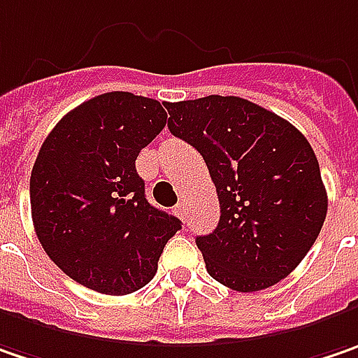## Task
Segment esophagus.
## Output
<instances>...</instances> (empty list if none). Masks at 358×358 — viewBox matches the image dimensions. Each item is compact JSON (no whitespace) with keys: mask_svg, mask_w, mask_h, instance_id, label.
I'll return each mask as SVG.
<instances>
[{"mask_svg":"<svg viewBox=\"0 0 358 358\" xmlns=\"http://www.w3.org/2000/svg\"><path fill=\"white\" fill-rule=\"evenodd\" d=\"M176 214H178V218L182 222H186V204H176Z\"/></svg>","mask_w":358,"mask_h":358,"instance_id":"34e87169","label":"esophagus"}]
</instances>
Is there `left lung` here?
<instances>
[{"instance_id":"obj_1","label":"left lung","mask_w":358,"mask_h":358,"mask_svg":"<svg viewBox=\"0 0 358 358\" xmlns=\"http://www.w3.org/2000/svg\"><path fill=\"white\" fill-rule=\"evenodd\" d=\"M166 108L168 130L202 154L216 186L218 226L196 236L210 276L238 292L287 278L317 241L329 206L308 140L236 96Z\"/></svg>"}]
</instances>
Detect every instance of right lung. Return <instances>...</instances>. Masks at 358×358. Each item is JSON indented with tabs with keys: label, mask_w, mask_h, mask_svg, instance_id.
I'll use <instances>...</instances> for the list:
<instances>
[{
	"label": "right lung",
	"mask_w": 358,
	"mask_h": 358,
	"mask_svg": "<svg viewBox=\"0 0 358 358\" xmlns=\"http://www.w3.org/2000/svg\"><path fill=\"white\" fill-rule=\"evenodd\" d=\"M166 120L158 100L108 92L68 112L39 148L29 180L36 234L62 271L96 292L146 287L182 228L146 200L136 172Z\"/></svg>",
	"instance_id": "right-lung-1"
}]
</instances>
